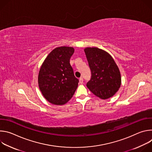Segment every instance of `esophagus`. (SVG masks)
Returning a JSON list of instances; mask_svg holds the SVG:
<instances>
[{"instance_id":"34e87169","label":"esophagus","mask_w":152,"mask_h":152,"mask_svg":"<svg viewBox=\"0 0 152 152\" xmlns=\"http://www.w3.org/2000/svg\"><path fill=\"white\" fill-rule=\"evenodd\" d=\"M83 78H82V77L79 78V83L82 84V83H83Z\"/></svg>"}]
</instances>
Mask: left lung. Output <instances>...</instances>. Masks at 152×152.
<instances>
[{
  "label": "left lung",
  "mask_w": 152,
  "mask_h": 152,
  "mask_svg": "<svg viewBox=\"0 0 152 152\" xmlns=\"http://www.w3.org/2000/svg\"><path fill=\"white\" fill-rule=\"evenodd\" d=\"M91 77L86 83L88 88L102 99L113 97L121 85L119 69L110 54L97 48L84 49Z\"/></svg>",
  "instance_id": "1"
}]
</instances>
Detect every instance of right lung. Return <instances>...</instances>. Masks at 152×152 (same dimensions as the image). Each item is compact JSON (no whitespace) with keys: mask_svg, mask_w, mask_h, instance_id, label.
Returning <instances> with one entry per match:
<instances>
[{"mask_svg":"<svg viewBox=\"0 0 152 152\" xmlns=\"http://www.w3.org/2000/svg\"><path fill=\"white\" fill-rule=\"evenodd\" d=\"M75 49L62 46L53 49L39 71L38 82L42 94L50 103L62 105L73 97L79 80L75 76L70 59Z\"/></svg>","mask_w":152,"mask_h":152,"instance_id":"add662e5","label":"right lung"}]
</instances>
